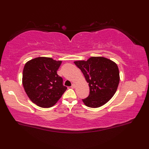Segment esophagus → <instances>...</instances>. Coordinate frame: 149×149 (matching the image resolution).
Returning <instances> with one entry per match:
<instances>
[{"instance_id": "1", "label": "esophagus", "mask_w": 149, "mask_h": 149, "mask_svg": "<svg viewBox=\"0 0 149 149\" xmlns=\"http://www.w3.org/2000/svg\"><path fill=\"white\" fill-rule=\"evenodd\" d=\"M76 87V84L74 83H73L72 84V86H71V88H74Z\"/></svg>"}]
</instances>
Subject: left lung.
<instances>
[{
  "label": "left lung",
  "mask_w": 149,
  "mask_h": 149,
  "mask_svg": "<svg viewBox=\"0 0 149 149\" xmlns=\"http://www.w3.org/2000/svg\"><path fill=\"white\" fill-rule=\"evenodd\" d=\"M74 63L89 83V94L83 100L84 104L93 108L105 104L114 95L118 87L120 78L118 65L107 58L100 56Z\"/></svg>",
  "instance_id": "left-lung-1"
}]
</instances>
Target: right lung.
I'll return each instance as SVG.
<instances>
[{
    "instance_id": "add662e5",
    "label": "right lung",
    "mask_w": 149,
    "mask_h": 149,
    "mask_svg": "<svg viewBox=\"0 0 149 149\" xmlns=\"http://www.w3.org/2000/svg\"><path fill=\"white\" fill-rule=\"evenodd\" d=\"M61 61L38 57L26 63L23 70V84L30 100L42 107L55 105L66 90L57 70Z\"/></svg>"
}]
</instances>
